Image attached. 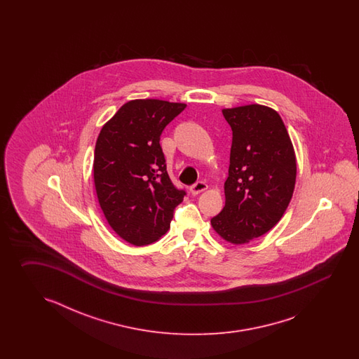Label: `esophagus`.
<instances>
[{
    "label": "esophagus",
    "mask_w": 359,
    "mask_h": 359,
    "mask_svg": "<svg viewBox=\"0 0 359 359\" xmlns=\"http://www.w3.org/2000/svg\"><path fill=\"white\" fill-rule=\"evenodd\" d=\"M208 189V184L205 182H203V181H198V182L195 183V184H192L190 187L191 194L192 195H198L200 192H203V191H205Z\"/></svg>",
    "instance_id": "1"
}]
</instances>
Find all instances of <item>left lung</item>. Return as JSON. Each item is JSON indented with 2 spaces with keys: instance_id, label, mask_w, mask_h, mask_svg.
Returning a JSON list of instances; mask_svg holds the SVG:
<instances>
[{
  "instance_id": "1",
  "label": "left lung",
  "mask_w": 359,
  "mask_h": 359,
  "mask_svg": "<svg viewBox=\"0 0 359 359\" xmlns=\"http://www.w3.org/2000/svg\"><path fill=\"white\" fill-rule=\"evenodd\" d=\"M232 130L226 204L212 227L233 245L267 233L283 218L297 181V158L281 116L259 104L222 110Z\"/></svg>"
}]
</instances>
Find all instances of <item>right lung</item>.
<instances>
[{"instance_id":"right-lung-1","label":"right lung","mask_w":359,"mask_h":359,"mask_svg":"<svg viewBox=\"0 0 359 359\" xmlns=\"http://www.w3.org/2000/svg\"><path fill=\"white\" fill-rule=\"evenodd\" d=\"M184 107L164 100H130L100 130L95 189L109 226L130 244L159 240L186 195L170 181L159 144L165 126Z\"/></svg>"}]
</instances>
